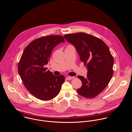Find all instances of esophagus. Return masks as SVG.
Masks as SVG:
<instances>
[{
  "label": "esophagus",
  "instance_id": "1",
  "mask_svg": "<svg viewBox=\"0 0 132 132\" xmlns=\"http://www.w3.org/2000/svg\"><path fill=\"white\" fill-rule=\"evenodd\" d=\"M74 78H75V77H69V76H68V77H66V79H68V80H71V79H72Z\"/></svg>",
  "mask_w": 132,
  "mask_h": 132
}]
</instances>
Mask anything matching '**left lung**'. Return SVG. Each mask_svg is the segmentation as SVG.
I'll use <instances>...</instances> for the list:
<instances>
[{
	"instance_id": "1",
	"label": "left lung",
	"mask_w": 132,
	"mask_h": 132,
	"mask_svg": "<svg viewBox=\"0 0 132 132\" xmlns=\"http://www.w3.org/2000/svg\"><path fill=\"white\" fill-rule=\"evenodd\" d=\"M64 38L75 47L88 70L86 78L78 76L82 82L78 94L87 98L97 96L105 89L113 73L114 60L109 47L102 40L84 32L67 34Z\"/></svg>"
}]
</instances>
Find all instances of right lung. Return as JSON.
Here are the masks:
<instances>
[{
    "label": "right lung",
    "instance_id": "1",
    "mask_svg": "<svg viewBox=\"0 0 132 132\" xmlns=\"http://www.w3.org/2000/svg\"><path fill=\"white\" fill-rule=\"evenodd\" d=\"M65 42L62 36L51 35L36 39L24 50L18 70L27 90L36 98L48 101L59 93L64 82L63 75L54 76L47 65L53 49L59 44Z\"/></svg>",
    "mask_w": 132,
    "mask_h": 132
}]
</instances>
